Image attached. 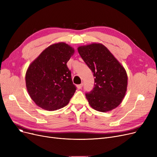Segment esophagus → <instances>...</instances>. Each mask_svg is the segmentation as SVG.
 Listing matches in <instances>:
<instances>
[{"label": "esophagus", "mask_w": 157, "mask_h": 157, "mask_svg": "<svg viewBox=\"0 0 157 157\" xmlns=\"http://www.w3.org/2000/svg\"><path fill=\"white\" fill-rule=\"evenodd\" d=\"M83 83H81V84H80V85H77V88H78V89H81V88L83 87Z\"/></svg>", "instance_id": "esophagus-1"}]
</instances>
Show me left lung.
<instances>
[{
	"label": "left lung",
	"instance_id": "1",
	"mask_svg": "<svg viewBox=\"0 0 157 157\" xmlns=\"http://www.w3.org/2000/svg\"><path fill=\"white\" fill-rule=\"evenodd\" d=\"M78 51L95 77L94 88L85 94L90 106L100 112L116 108L127 91L128 78L124 67L102 44L81 46Z\"/></svg>",
	"mask_w": 157,
	"mask_h": 157
}]
</instances>
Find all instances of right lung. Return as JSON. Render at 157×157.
Listing matches in <instances>:
<instances>
[{
	"label": "right lung",
	"instance_id": "obj_1",
	"mask_svg": "<svg viewBox=\"0 0 157 157\" xmlns=\"http://www.w3.org/2000/svg\"><path fill=\"white\" fill-rule=\"evenodd\" d=\"M74 49L65 43L48 46L33 61L25 75L28 93L37 105L55 111L67 105L76 92L67 63Z\"/></svg>",
	"mask_w": 157,
	"mask_h": 157
}]
</instances>
